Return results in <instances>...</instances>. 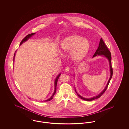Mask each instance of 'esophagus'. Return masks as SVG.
I'll list each match as a JSON object with an SVG mask.
<instances>
[{
	"label": "esophagus",
	"mask_w": 129,
	"mask_h": 129,
	"mask_svg": "<svg viewBox=\"0 0 129 129\" xmlns=\"http://www.w3.org/2000/svg\"><path fill=\"white\" fill-rule=\"evenodd\" d=\"M69 67H67L66 68H65V71L66 72H69Z\"/></svg>",
	"instance_id": "1"
}]
</instances>
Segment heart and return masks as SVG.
Returning <instances> with one entry per match:
<instances>
[{"label":"heart","instance_id":"b5f03b06","mask_svg":"<svg viewBox=\"0 0 129 129\" xmlns=\"http://www.w3.org/2000/svg\"><path fill=\"white\" fill-rule=\"evenodd\" d=\"M60 49L64 52L70 51L71 58L75 61L84 59L87 55L90 48L88 40L77 35L67 37L62 41Z\"/></svg>","mask_w":129,"mask_h":129}]
</instances>
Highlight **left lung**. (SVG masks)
<instances>
[{
	"label": "left lung",
	"mask_w": 129,
	"mask_h": 129,
	"mask_svg": "<svg viewBox=\"0 0 129 129\" xmlns=\"http://www.w3.org/2000/svg\"><path fill=\"white\" fill-rule=\"evenodd\" d=\"M103 55L104 57H105L108 60H109V65H110V73H111V75H110V79L108 82V83L107 84V85L106 86L105 88L104 89L103 91L99 94L97 95L95 97H93L92 98H84V97H82L81 96H80V95L78 94L77 93V92H76L75 89V90L78 96H79L80 98H81L82 99L84 100H86V101H92V100H93L94 99H97L98 98H99L100 97H101L102 95L103 94V93L105 92V91L106 90L108 85L110 83V82L112 79V74H113V70H112V56H111V53L110 51H109V50L108 49L107 46L106 45V44L104 43V41L102 40V38H101L100 39V42H99V46L98 47V48L96 50V51L95 52L93 57H94L96 56H102Z\"/></svg>",
	"instance_id": "1"
}]
</instances>
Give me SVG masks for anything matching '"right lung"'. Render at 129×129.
<instances>
[{
    "instance_id": "add662e5",
    "label": "right lung",
    "mask_w": 129,
    "mask_h": 129,
    "mask_svg": "<svg viewBox=\"0 0 129 129\" xmlns=\"http://www.w3.org/2000/svg\"><path fill=\"white\" fill-rule=\"evenodd\" d=\"M35 33H31V34H28V35H27L26 37L21 41V42H20V45H21V44H22V43H23L24 42H26V41H27L30 38H31L33 35H34ZM15 54H14V59H15ZM61 75V74L60 73L58 75V76L56 77V79H55V83H54V85H55V90H54V93H53V95H52L51 97H50V98H49V99H48L47 100H45V101H50L51 99H53V97H54V95L56 93V89H57V82H58V79H59V77L60 76V75Z\"/></svg>"
}]
</instances>
